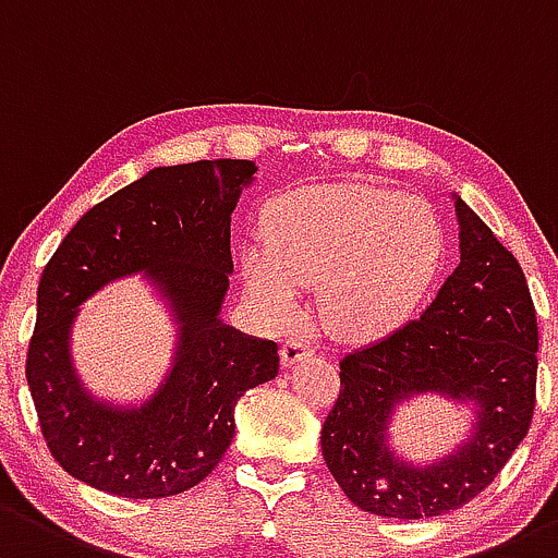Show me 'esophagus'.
Returning <instances> with one entry per match:
<instances>
[{
    "label": "esophagus",
    "mask_w": 558,
    "mask_h": 558,
    "mask_svg": "<svg viewBox=\"0 0 558 558\" xmlns=\"http://www.w3.org/2000/svg\"><path fill=\"white\" fill-rule=\"evenodd\" d=\"M310 353H313V342L299 337V333H291L283 342V348H280V361H283V366H294L296 361H302V357H307Z\"/></svg>",
    "instance_id": "34e87169"
}]
</instances>
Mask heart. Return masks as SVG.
<instances>
[{
	"instance_id": "1",
	"label": "heart",
	"mask_w": 558,
	"mask_h": 558,
	"mask_svg": "<svg viewBox=\"0 0 558 558\" xmlns=\"http://www.w3.org/2000/svg\"><path fill=\"white\" fill-rule=\"evenodd\" d=\"M267 245L243 251V283L275 320L296 313L299 289L320 283L328 324L383 337L407 324L430 291L447 248L425 201L374 184L302 186L269 203Z\"/></svg>"
}]
</instances>
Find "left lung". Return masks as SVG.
Listing matches in <instances>:
<instances>
[{"instance_id": "obj_1", "label": "left lung", "mask_w": 558, "mask_h": 558, "mask_svg": "<svg viewBox=\"0 0 558 558\" xmlns=\"http://www.w3.org/2000/svg\"><path fill=\"white\" fill-rule=\"evenodd\" d=\"M460 264L420 318L339 363V398L320 430L324 460L350 502L387 519L465 506L524 441L535 412L537 318L519 262L454 195ZM436 391L471 402L472 436L414 466L386 444L395 407Z\"/></svg>"}]
</instances>
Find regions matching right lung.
<instances>
[{
  "label": "right lung",
  "instance_id": "obj_1",
  "mask_svg": "<svg viewBox=\"0 0 558 558\" xmlns=\"http://www.w3.org/2000/svg\"><path fill=\"white\" fill-rule=\"evenodd\" d=\"M254 173L251 160L155 168L93 205L47 262L26 379L69 476L133 500L192 489L230 449L240 396L278 377V344L219 318L232 210ZM136 271L169 302L180 342L161 387L138 408H114L78 383L68 339L82 301Z\"/></svg>",
  "mask_w": 558,
  "mask_h": 558
}]
</instances>
